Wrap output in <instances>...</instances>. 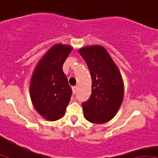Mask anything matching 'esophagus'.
I'll list each match as a JSON object with an SVG mask.
<instances>
[{
    "label": "esophagus",
    "mask_w": 158,
    "mask_h": 158,
    "mask_svg": "<svg viewBox=\"0 0 158 158\" xmlns=\"http://www.w3.org/2000/svg\"><path fill=\"white\" fill-rule=\"evenodd\" d=\"M72 90H73V94H75L77 91V86H74V87H72Z\"/></svg>",
    "instance_id": "34e87169"
}]
</instances>
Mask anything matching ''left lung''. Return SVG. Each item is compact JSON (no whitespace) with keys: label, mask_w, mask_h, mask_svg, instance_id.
Returning <instances> with one entry per match:
<instances>
[{"label":"left lung","mask_w":158,"mask_h":158,"mask_svg":"<svg viewBox=\"0 0 158 158\" xmlns=\"http://www.w3.org/2000/svg\"><path fill=\"white\" fill-rule=\"evenodd\" d=\"M78 52L92 78V94L82 103L84 117L92 123H106L116 115L123 102L124 84L121 73L101 45L83 47Z\"/></svg>","instance_id":"1"}]
</instances>
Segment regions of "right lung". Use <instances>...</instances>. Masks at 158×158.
Wrapping results in <instances>:
<instances>
[{"mask_svg":"<svg viewBox=\"0 0 158 158\" xmlns=\"http://www.w3.org/2000/svg\"><path fill=\"white\" fill-rule=\"evenodd\" d=\"M71 50V45H53L40 60L31 77V101L35 110L48 121L61 118L71 100L72 90L62 66Z\"/></svg>","mask_w":158,"mask_h":158,"instance_id":"add662e5","label":"right lung"}]
</instances>
